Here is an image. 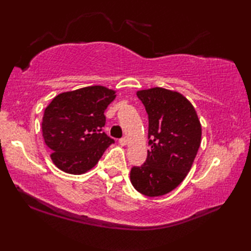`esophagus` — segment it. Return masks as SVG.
I'll return each mask as SVG.
<instances>
[{
  "mask_svg": "<svg viewBox=\"0 0 251 251\" xmlns=\"http://www.w3.org/2000/svg\"><path fill=\"white\" fill-rule=\"evenodd\" d=\"M118 143H120L121 145H126V143H127V139H126V137H123V138H120V139H118Z\"/></svg>",
  "mask_w": 251,
  "mask_h": 251,
  "instance_id": "34e87169",
  "label": "esophagus"
}]
</instances>
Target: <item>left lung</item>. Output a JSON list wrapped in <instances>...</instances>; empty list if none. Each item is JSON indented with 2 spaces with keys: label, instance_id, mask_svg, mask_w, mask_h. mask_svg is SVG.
Masks as SVG:
<instances>
[{
  "label": "left lung",
  "instance_id": "1",
  "mask_svg": "<svg viewBox=\"0 0 251 251\" xmlns=\"http://www.w3.org/2000/svg\"><path fill=\"white\" fill-rule=\"evenodd\" d=\"M148 115L147 158L130 169L134 188L156 197L185 179L201 146V126L194 106L177 92L161 87L137 92Z\"/></svg>",
  "mask_w": 251,
  "mask_h": 251
}]
</instances>
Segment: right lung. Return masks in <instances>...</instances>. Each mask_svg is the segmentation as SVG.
<instances>
[{
    "mask_svg": "<svg viewBox=\"0 0 251 251\" xmlns=\"http://www.w3.org/2000/svg\"><path fill=\"white\" fill-rule=\"evenodd\" d=\"M115 92L88 86L54 97L44 110L42 131L50 158L61 171L79 175L90 171L115 141L103 131L105 109Z\"/></svg>",
    "mask_w": 251,
    "mask_h": 251,
    "instance_id": "obj_1",
    "label": "right lung"
}]
</instances>
